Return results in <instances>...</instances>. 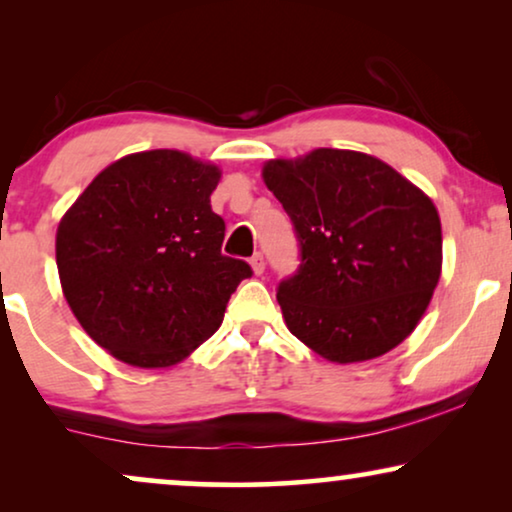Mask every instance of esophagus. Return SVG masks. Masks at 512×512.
I'll use <instances>...</instances> for the list:
<instances>
[{
  "label": "esophagus",
  "mask_w": 512,
  "mask_h": 512,
  "mask_svg": "<svg viewBox=\"0 0 512 512\" xmlns=\"http://www.w3.org/2000/svg\"><path fill=\"white\" fill-rule=\"evenodd\" d=\"M249 263H251V270H254V275H263V270H265V258H263L261 251H256V254L249 258Z\"/></svg>",
  "instance_id": "1"
}]
</instances>
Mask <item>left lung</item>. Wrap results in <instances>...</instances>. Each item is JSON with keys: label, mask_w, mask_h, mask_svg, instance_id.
<instances>
[{"label": "left lung", "mask_w": 512, "mask_h": 512, "mask_svg": "<svg viewBox=\"0 0 512 512\" xmlns=\"http://www.w3.org/2000/svg\"><path fill=\"white\" fill-rule=\"evenodd\" d=\"M263 181L291 216L300 247L296 275L277 286L289 331L335 363L401 345L443 265L429 195L380 158L345 149L268 160Z\"/></svg>", "instance_id": "obj_1"}]
</instances>
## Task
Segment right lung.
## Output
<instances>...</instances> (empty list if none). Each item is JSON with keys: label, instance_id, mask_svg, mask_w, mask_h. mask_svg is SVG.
I'll return each mask as SVG.
<instances>
[{"label": "right lung", "instance_id": "right-lung-1", "mask_svg": "<svg viewBox=\"0 0 512 512\" xmlns=\"http://www.w3.org/2000/svg\"><path fill=\"white\" fill-rule=\"evenodd\" d=\"M221 170L172 149L111 163L55 235L74 317L118 361L167 368L212 338L249 263L223 256L209 195Z\"/></svg>", "mask_w": 512, "mask_h": 512}]
</instances>
